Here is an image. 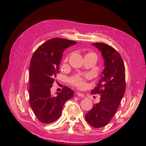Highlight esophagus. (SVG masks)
Segmentation results:
<instances>
[{"label":"esophagus","mask_w":146,"mask_h":146,"mask_svg":"<svg viewBox=\"0 0 146 146\" xmlns=\"http://www.w3.org/2000/svg\"><path fill=\"white\" fill-rule=\"evenodd\" d=\"M76 95L78 96V97H84V95L83 93H80V92H76Z\"/></svg>","instance_id":"esophagus-1"}]
</instances>
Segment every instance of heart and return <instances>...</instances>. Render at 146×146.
<instances>
[{"instance_id":"1","label":"heart","mask_w":146,"mask_h":146,"mask_svg":"<svg viewBox=\"0 0 146 146\" xmlns=\"http://www.w3.org/2000/svg\"><path fill=\"white\" fill-rule=\"evenodd\" d=\"M88 77V76H86ZM71 82L73 85L78 88H82L85 86V78L80 75H76L71 78Z\"/></svg>"}]
</instances>
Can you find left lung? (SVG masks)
<instances>
[{"label":"left lung","instance_id":"left-lung-1","mask_svg":"<svg viewBox=\"0 0 146 146\" xmlns=\"http://www.w3.org/2000/svg\"><path fill=\"white\" fill-rule=\"evenodd\" d=\"M92 45L100 51L104 60V69L92 94H100V102L93 104L86 115V119L95 128L105 126L110 122L119 107L125 91V73L123 61L113 47L103 43Z\"/></svg>","mask_w":146,"mask_h":146}]
</instances>
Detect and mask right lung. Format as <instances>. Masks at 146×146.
<instances>
[{"label":"right lung","instance_id":"add662e5","mask_svg":"<svg viewBox=\"0 0 146 146\" xmlns=\"http://www.w3.org/2000/svg\"><path fill=\"white\" fill-rule=\"evenodd\" d=\"M75 44L73 40L54 38L39 46L32 56L29 66V104L36 117L44 123L57 120L64 104L73 97L74 91L66 86L54 96L51 88L59 72L62 53Z\"/></svg>","mask_w":146,"mask_h":146}]
</instances>
